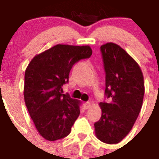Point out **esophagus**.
<instances>
[{"label": "esophagus", "instance_id": "1", "mask_svg": "<svg viewBox=\"0 0 159 159\" xmlns=\"http://www.w3.org/2000/svg\"><path fill=\"white\" fill-rule=\"evenodd\" d=\"M90 107H91V102H85V103H84L85 109L90 108Z\"/></svg>", "mask_w": 159, "mask_h": 159}]
</instances>
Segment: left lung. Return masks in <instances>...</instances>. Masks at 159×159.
<instances>
[{
    "label": "left lung",
    "instance_id": "1",
    "mask_svg": "<svg viewBox=\"0 0 159 159\" xmlns=\"http://www.w3.org/2000/svg\"><path fill=\"white\" fill-rule=\"evenodd\" d=\"M100 49L106 72L105 94L111 101L99 103L102 117L94 123L95 134L105 143H118L133 128L141 111L143 75L136 61L118 45L108 42Z\"/></svg>",
    "mask_w": 159,
    "mask_h": 159
}]
</instances>
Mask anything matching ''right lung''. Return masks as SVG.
<instances>
[{
	"label": "right lung",
	"instance_id": "right-lung-1",
	"mask_svg": "<svg viewBox=\"0 0 159 159\" xmlns=\"http://www.w3.org/2000/svg\"><path fill=\"white\" fill-rule=\"evenodd\" d=\"M89 46L57 44L36 55L25 71L24 99L40 135L48 141L63 139L80 114L81 102L62 93L76 62L89 58Z\"/></svg>",
	"mask_w": 159,
	"mask_h": 159
}]
</instances>
